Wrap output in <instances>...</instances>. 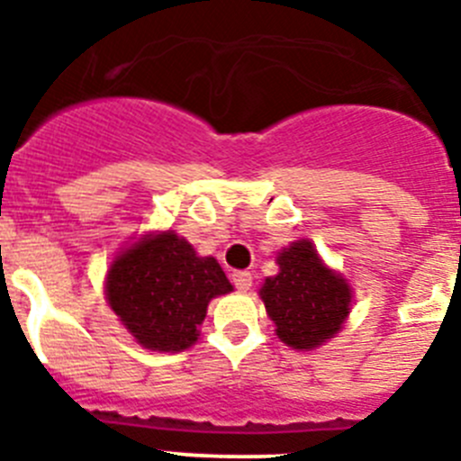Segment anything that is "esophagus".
Segmentation results:
<instances>
[{
	"instance_id": "34e87169",
	"label": "esophagus",
	"mask_w": 461,
	"mask_h": 461,
	"mask_svg": "<svg viewBox=\"0 0 461 461\" xmlns=\"http://www.w3.org/2000/svg\"><path fill=\"white\" fill-rule=\"evenodd\" d=\"M230 281H233V286L238 288V291H249L254 276H251L249 272H233V275H230Z\"/></svg>"
}]
</instances>
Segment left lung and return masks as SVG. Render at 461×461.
<instances>
[{
  "instance_id": "obj_1",
  "label": "left lung",
  "mask_w": 461,
  "mask_h": 461,
  "mask_svg": "<svg viewBox=\"0 0 461 461\" xmlns=\"http://www.w3.org/2000/svg\"><path fill=\"white\" fill-rule=\"evenodd\" d=\"M276 263L279 275L266 279L260 288L267 316L284 344L316 348L335 337L348 316L351 288L321 263L307 240L281 251Z\"/></svg>"
}]
</instances>
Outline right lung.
Wrapping results in <instances>:
<instances>
[{"mask_svg":"<svg viewBox=\"0 0 461 461\" xmlns=\"http://www.w3.org/2000/svg\"><path fill=\"white\" fill-rule=\"evenodd\" d=\"M233 291L217 260L195 256L175 233L145 238L122 251L108 272L105 295L126 330L152 351H185L212 297Z\"/></svg>","mask_w":461,"mask_h":461,"instance_id":"obj_1","label":"right lung"}]
</instances>
